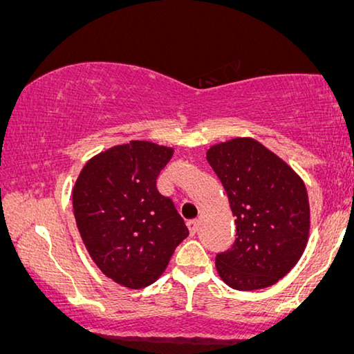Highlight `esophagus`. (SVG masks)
<instances>
[{
	"mask_svg": "<svg viewBox=\"0 0 354 354\" xmlns=\"http://www.w3.org/2000/svg\"><path fill=\"white\" fill-rule=\"evenodd\" d=\"M187 227L189 230V234L194 236V234H196V232H198V220H188Z\"/></svg>",
	"mask_w": 354,
	"mask_h": 354,
	"instance_id": "obj_1",
	"label": "esophagus"
}]
</instances>
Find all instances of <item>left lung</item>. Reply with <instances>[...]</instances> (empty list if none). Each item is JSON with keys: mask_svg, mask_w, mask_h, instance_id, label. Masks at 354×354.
<instances>
[{"mask_svg": "<svg viewBox=\"0 0 354 354\" xmlns=\"http://www.w3.org/2000/svg\"><path fill=\"white\" fill-rule=\"evenodd\" d=\"M209 165L227 192L236 239L215 268L232 289L257 290L284 278L310 236L305 183L288 162L250 137L212 145Z\"/></svg>", "mask_w": 354, "mask_h": 354, "instance_id": "8db88e82", "label": "left lung"}]
</instances>
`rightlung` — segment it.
Masks as SVG:
<instances>
[{"label": "right lung", "instance_id": "add662e5", "mask_svg": "<svg viewBox=\"0 0 354 354\" xmlns=\"http://www.w3.org/2000/svg\"><path fill=\"white\" fill-rule=\"evenodd\" d=\"M172 155L171 147L131 140L91 158L75 182L81 239L102 273L124 288L155 283L188 236L172 199L156 188Z\"/></svg>", "mask_w": 354, "mask_h": 354}]
</instances>
